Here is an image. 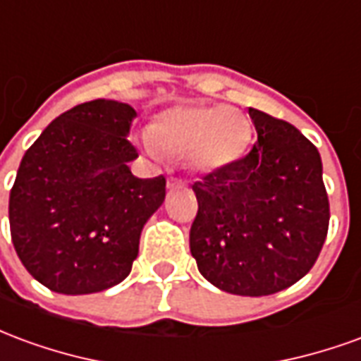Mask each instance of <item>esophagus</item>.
Segmentation results:
<instances>
[{
  "label": "esophagus",
  "mask_w": 361,
  "mask_h": 361,
  "mask_svg": "<svg viewBox=\"0 0 361 361\" xmlns=\"http://www.w3.org/2000/svg\"><path fill=\"white\" fill-rule=\"evenodd\" d=\"M185 183L178 178H168V189H178V188H183Z\"/></svg>",
  "instance_id": "1"
}]
</instances>
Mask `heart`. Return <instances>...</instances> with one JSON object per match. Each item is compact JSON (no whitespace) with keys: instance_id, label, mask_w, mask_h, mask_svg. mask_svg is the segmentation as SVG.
<instances>
[{"instance_id":"heart-1","label":"heart","mask_w":361,"mask_h":361,"mask_svg":"<svg viewBox=\"0 0 361 361\" xmlns=\"http://www.w3.org/2000/svg\"><path fill=\"white\" fill-rule=\"evenodd\" d=\"M251 137V119L240 108L178 104L158 111L141 142L150 157L176 154L191 172L212 173L234 164Z\"/></svg>"}]
</instances>
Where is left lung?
<instances>
[{
    "instance_id": "obj_1",
    "label": "left lung",
    "mask_w": 361,
    "mask_h": 361,
    "mask_svg": "<svg viewBox=\"0 0 361 361\" xmlns=\"http://www.w3.org/2000/svg\"><path fill=\"white\" fill-rule=\"evenodd\" d=\"M257 142L193 191L199 211L189 250L212 286L269 295L315 265L329 230L319 150L288 121L250 108Z\"/></svg>"
}]
</instances>
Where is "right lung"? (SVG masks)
<instances>
[{"instance_id":"right-lung-1","label":"right lung","mask_w":361,"mask_h":361,"mask_svg":"<svg viewBox=\"0 0 361 361\" xmlns=\"http://www.w3.org/2000/svg\"><path fill=\"white\" fill-rule=\"evenodd\" d=\"M133 106L98 98L46 127L20 160L9 195L20 263L51 292H102L127 279L147 220L166 197L164 176L141 180L126 137Z\"/></svg>"}]
</instances>
